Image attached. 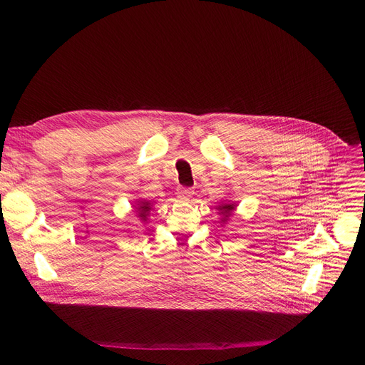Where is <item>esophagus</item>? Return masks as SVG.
<instances>
[{
    "label": "esophagus",
    "mask_w": 365,
    "mask_h": 365,
    "mask_svg": "<svg viewBox=\"0 0 365 365\" xmlns=\"http://www.w3.org/2000/svg\"><path fill=\"white\" fill-rule=\"evenodd\" d=\"M192 195H194V190L190 187H179L178 189V197L180 200H189Z\"/></svg>",
    "instance_id": "1"
}]
</instances>
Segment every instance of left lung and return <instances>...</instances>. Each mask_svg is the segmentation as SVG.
<instances>
[{
  "label": "left lung",
  "instance_id": "obj_1",
  "mask_svg": "<svg viewBox=\"0 0 365 365\" xmlns=\"http://www.w3.org/2000/svg\"><path fill=\"white\" fill-rule=\"evenodd\" d=\"M219 215H222V222H226V219L232 215V212L235 210V204H220L219 207Z\"/></svg>",
  "mask_w": 365,
  "mask_h": 365
}]
</instances>
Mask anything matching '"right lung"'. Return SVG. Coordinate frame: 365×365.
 I'll return each instance as SVG.
<instances>
[{
    "mask_svg": "<svg viewBox=\"0 0 365 365\" xmlns=\"http://www.w3.org/2000/svg\"><path fill=\"white\" fill-rule=\"evenodd\" d=\"M138 212H139V215H138V217H140L142 219V222H145L146 220V217H148V213L150 212V202L149 201H138Z\"/></svg>",
    "mask_w": 365,
    "mask_h": 365,
    "instance_id": "right-lung-1",
    "label": "right lung"
}]
</instances>
